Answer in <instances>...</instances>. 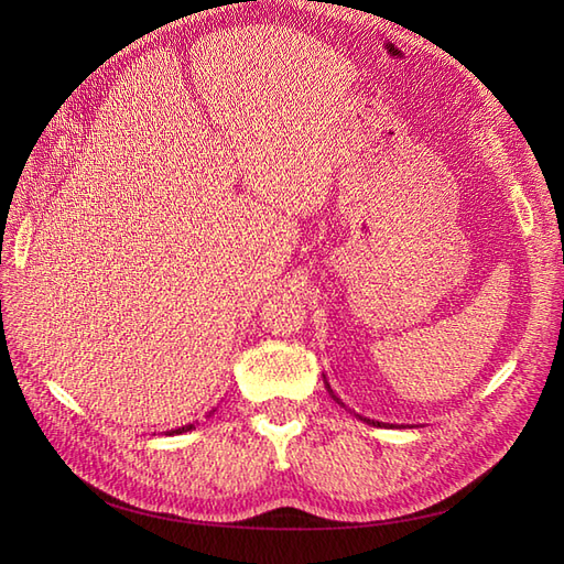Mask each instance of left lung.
I'll return each instance as SVG.
<instances>
[{
	"label": "left lung",
	"instance_id": "8db88e82",
	"mask_svg": "<svg viewBox=\"0 0 564 564\" xmlns=\"http://www.w3.org/2000/svg\"><path fill=\"white\" fill-rule=\"evenodd\" d=\"M322 377H324V373H322ZM324 388H327L329 390V395L340 404V406H346L344 402H340V398L336 395V392L332 390V386H329V381H327V377H324ZM350 414H355V412H350ZM357 419H360V421H365L367 425H377V429H398V425L395 423H383V421H373V419H367V416H360V414H355Z\"/></svg>",
	"mask_w": 564,
	"mask_h": 564
}]
</instances>
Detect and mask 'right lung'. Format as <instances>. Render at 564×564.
<instances>
[{"mask_svg": "<svg viewBox=\"0 0 564 564\" xmlns=\"http://www.w3.org/2000/svg\"><path fill=\"white\" fill-rule=\"evenodd\" d=\"M216 412V409H212L209 412V416ZM195 429V423H187V425H181V429H174V431H166V435H181V433H187V431H193Z\"/></svg>", "mask_w": 564, "mask_h": 564, "instance_id": "obj_1", "label": "right lung"}]
</instances>
